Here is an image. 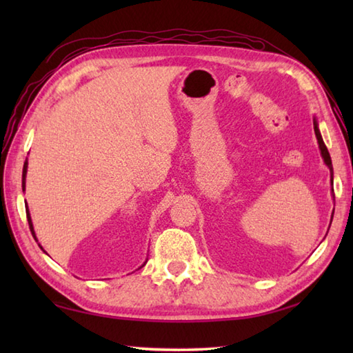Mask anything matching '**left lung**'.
<instances>
[{"mask_svg":"<svg viewBox=\"0 0 353 353\" xmlns=\"http://www.w3.org/2000/svg\"><path fill=\"white\" fill-rule=\"evenodd\" d=\"M314 132H316L317 142H319V147H320V152H321V157H323V161H325V163L327 165L329 171H331V183L334 185V170H332V161H331V156H329V152H327V148H326L325 142H323V138H321L320 130H319V124H317L316 119H314ZM332 192H334V186H332ZM332 196H334V194H332ZM334 200H335V196H334ZM332 216H334V212H332Z\"/></svg>","mask_w":353,"mask_h":353,"instance_id":"8db88e82","label":"left lung"}]
</instances>
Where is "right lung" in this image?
I'll return each mask as SVG.
<instances>
[{"instance_id":"1","label":"right lung","mask_w":353,"mask_h":353,"mask_svg":"<svg viewBox=\"0 0 353 353\" xmlns=\"http://www.w3.org/2000/svg\"><path fill=\"white\" fill-rule=\"evenodd\" d=\"M27 165H28V162H27V159H26V162H24V168H22V191H26V176H27ZM26 212H27V220H28V226H30V230H32V235H33V238L36 239L37 241V238H36V235H34V229H33V223H32V216H30V211H28V206H26ZM39 247L42 249V245L39 244ZM43 250V249H42ZM147 262V261H145ZM144 262V264H145Z\"/></svg>"}]
</instances>
